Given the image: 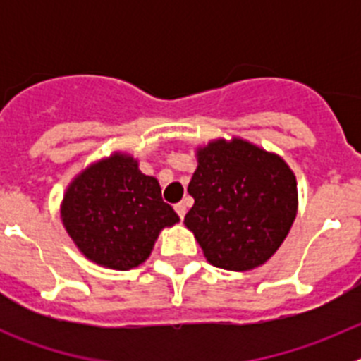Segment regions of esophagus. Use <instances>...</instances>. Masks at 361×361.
<instances>
[{
  "mask_svg": "<svg viewBox=\"0 0 361 361\" xmlns=\"http://www.w3.org/2000/svg\"><path fill=\"white\" fill-rule=\"evenodd\" d=\"M175 212H177V215L180 216V220H183L184 215H186V204H184V202L175 204Z\"/></svg>",
  "mask_w": 361,
  "mask_h": 361,
  "instance_id": "1",
  "label": "esophagus"
}]
</instances>
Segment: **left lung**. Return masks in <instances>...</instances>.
<instances>
[{
  "label": "left lung",
  "instance_id": "8db88e82",
  "mask_svg": "<svg viewBox=\"0 0 361 361\" xmlns=\"http://www.w3.org/2000/svg\"><path fill=\"white\" fill-rule=\"evenodd\" d=\"M184 216L212 266L250 271L276 253L295 222L298 190L280 155L240 137L197 148Z\"/></svg>",
  "mask_w": 361,
  "mask_h": 361
}]
</instances>
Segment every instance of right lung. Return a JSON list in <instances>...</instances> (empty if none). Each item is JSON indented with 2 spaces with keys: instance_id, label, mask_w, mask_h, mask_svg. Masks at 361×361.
<instances>
[{
  "instance_id": "1",
  "label": "right lung",
  "mask_w": 361,
  "mask_h": 361,
  "mask_svg": "<svg viewBox=\"0 0 361 361\" xmlns=\"http://www.w3.org/2000/svg\"><path fill=\"white\" fill-rule=\"evenodd\" d=\"M61 220L88 260L128 271L152 253L159 233L178 222L155 177L128 153L116 152L81 171L65 191Z\"/></svg>"
}]
</instances>
